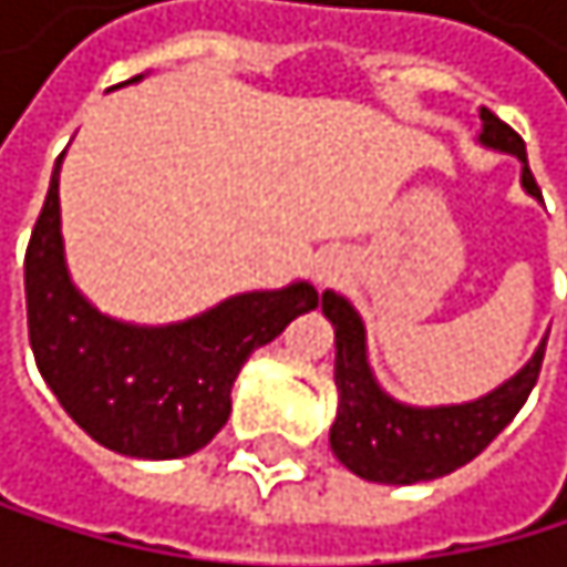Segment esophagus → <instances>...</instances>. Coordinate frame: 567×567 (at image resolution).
<instances>
[{
    "mask_svg": "<svg viewBox=\"0 0 567 567\" xmlns=\"http://www.w3.org/2000/svg\"><path fill=\"white\" fill-rule=\"evenodd\" d=\"M333 275H337L333 265H319V268H316V281H319V286H326V281H333Z\"/></svg>",
    "mask_w": 567,
    "mask_h": 567,
    "instance_id": "obj_1",
    "label": "esophagus"
}]
</instances>
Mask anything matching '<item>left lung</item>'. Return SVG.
Segmentation results:
<instances>
[{
	"label": "left lung",
	"instance_id": "left-lung-1",
	"mask_svg": "<svg viewBox=\"0 0 567 567\" xmlns=\"http://www.w3.org/2000/svg\"><path fill=\"white\" fill-rule=\"evenodd\" d=\"M480 135L483 148L504 152L520 163V186L527 197L540 204V189L527 166L524 138L499 122L493 112H480ZM322 316L333 322L337 333V367L333 381L340 391L337 422L330 429V449L337 460L360 480L388 483V486H411L449 476L452 470L466 466L504 432L514 415L524 408L530 388L537 384L540 360H544V337L530 360L507 378L499 388L486 391L483 398L463 404H404L391 398L370 370L367 360V330L360 312L337 292H322Z\"/></svg>",
	"mask_w": 567,
	"mask_h": 567
}]
</instances>
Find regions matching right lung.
Instances as JSON below:
<instances>
[{"label": "right lung", "mask_w": 567, "mask_h": 567, "mask_svg": "<svg viewBox=\"0 0 567 567\" xmlns=\"http://www.w3.org/2000/svg\"><path fill=\"white\" fill-rule=\"evenodd\" d=\"M142 81L132 78L125 84ZM60 163L27 248V316L37 367L63 411L104 449L183 460L230 415L245 360L319 306L309 281L241 292L166 326L104 316L71 278L60 234Z\"/></svg>", "instance_id": "right-lung-1"}]
</instances>
